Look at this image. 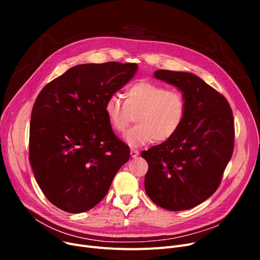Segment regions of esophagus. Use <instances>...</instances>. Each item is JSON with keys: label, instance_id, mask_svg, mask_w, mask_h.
<instances>
[{"label": "esophagus", "instance_id": "1", "mask_svg": "<svg viewBox=\"0 0 260 260\" xmlns=\"http://www.w3.org/2000/svg\"><path fill=\"white\" fill-rule=\"evenodd\" d=\"M139 155V152L137 151V149H135V148H132L131 149V156L133 157V158H136Z\"/></svg>", "mask_w": 260, "mask_h": 260}]
</instances>
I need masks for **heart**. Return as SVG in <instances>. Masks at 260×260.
<instances>
[{
  "label": "heart",
  "instance_id": "b5f03b06",
  "mask_svg": "<svg viewBox=\"0 0 260 260\" xmlns=\"http://www.w3.org/2000/svg\"><path fill=\"white\" fill-rule=\"evenodd\" d=\"M104 113L112 128L124 133L135 116L137 123L125 135L131 146L171 139L185 118L186 100L177 89H168L149 81H137L126 86L124 101L117 94L106 99Z\"/></svg>",
  "mask_w": 260,
  "mask_h": 260
}]
</instances>
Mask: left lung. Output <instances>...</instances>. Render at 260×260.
Instances as JSON below:
<instances>
[{
	"label": "left lung",
	"mask_w": 260,
	"mask_h": 260,
	"mask_svg": "<svg viewBox=\"0 0 260 260\" xmlns=\"http://www.w3.org/2000/svg\"><path fill=\"white\" fill-rule=\"evenodd\" d=\"M156 79L179 88L186 100L182 125L141 156L148 163L144 186L162 209L184 211L211 197L234 151V118L223 95L199 77L160 70Z\"/></svg>",
	"instance_id": "left-lung-1"
}]
</instances>
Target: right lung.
I'll use <instances>...</instances> for the list:
<instances>
[{"label":"right lung","mask_w":260,"mask_h":260,"mask_svg":"<svg viewBox=\"0 0 260 260\" xmlns=\"http://www.w3.org/2000/svg\"><path fill=\"white\" fill-rule=\"evenodd\" d=\"M136 63L81 64L52 80L32 107L29 161L45 197L68 213L92 209L129 159L104 104L134 77Z\"/></svg>","instance_id":"add662e5"}]
</instances>
